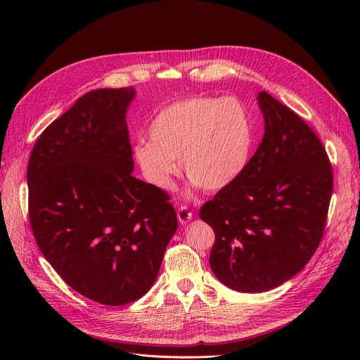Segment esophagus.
Returning <instances> with one entry per match:
<instances>
[{"instance_id":"esophagus-1","label":"esophagus","mask_w":360,"mask_h":360,"mask_svg":"<svg viewBox=\"0 0 360 360\" xmlns=\"http://www.w3.org/2000/svg\"><path fill=\"white\" fill-rule=\"evenodd\" d=\"M178 220L181 224H186L188 221H190L193 219V212H190L186 209V207H179L178 210Z\"/></svg>"}]
</instances>
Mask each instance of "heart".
<instances>
[{
  "mask_svg": "<svg viewBox=\"0 0 360 360\" xmlns=\"http://www.w3.org/2000/svg\"><path fill=\"white\" fill-rule=\"evenodd\" d=\"M148 139L132 147V159L148 184L163 191L172 188L181 160L188 179L216 193L247 169L254 124L236 98L195 96L163 108L148 127Z\"/></svg>",
  "mask_w": 360,
  "mask_h": 360,
  "instance_id": "heart-1",
  "label": "heart"
}]
</instances>
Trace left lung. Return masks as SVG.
I'll use <instances>...</instances> for the list:
<instances>
[{
  "label": "left lung",
  "instance_id": "8db88e82",
  "mask_svg": "<svg viewBox=\"0 0 360 360\" xmlns=\"http://www.w3.org/2000/svg\"><path fill=\"white\" fill-rule=\"evenodd\" d=\"M264 137L243 174L200 210L216 235L214 276L233 290H271L304 269L323 238L333 167L309 125L259 91Z\"/></svg>",
  "mask_w": 360,
  "mask_h": 360
}]
</instances>
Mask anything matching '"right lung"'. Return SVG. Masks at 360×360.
I'll use <instances>...</instances> for the list:
<instances>
[{"label": "right lung", "instance_id": "obj_1", "mask_svg": "<svg viewBox=\"0 0 360 360\" xmlns=\"http://www.w3.org/2000/svg\"><path fill=\"white\" fill-rule=\"evenodd\" d=\"M134 96L132 87L86 93L45 128L27 166L37 247L70 288L109 307L150 290L178 229L169 195L131 175Z\"/></svg>", "mask_w": 360, "mask_h": 360}]
</instances>
